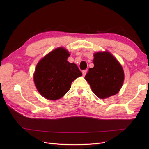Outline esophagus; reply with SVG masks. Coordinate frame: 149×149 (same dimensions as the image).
Here are the masks:
<instances>
[{"label":"esophagus","mask_w":149,"mask_h":149,"mask_svg":"<svg viewBox=\"0 0 149 149\" xmlns=\"http://www.w3.org/2000/svg\"><path fill=\"white\" fill-rule=\"evenodd\" d=\"M83 76H84L86 74V73H87V70H83Z\"/></svg>","instance_id":"obj_1"}]
</instances>
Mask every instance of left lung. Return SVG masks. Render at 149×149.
Listing matches in <instances>:
<instances>
[{
    "label": "left lung",
    "instance_id": "8db88e82",
    "mask_svg": "<svg viewBox=\"0 0 149 149\" xmlns=\"http://www.w3.org/2000/svg\"><path fill=\"white\" fill-rule=\"evenodd\" d=\"M93 64L84 77L93 92L100 99L118 93L124 80V73L115 57L108 52H97L94 54Z\"/></svg>",
    "mask_w": 149,
    "mask_h": 149
}]
</instances>
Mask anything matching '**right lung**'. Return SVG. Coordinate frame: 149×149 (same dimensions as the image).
I'll return each mask as SVG.
<instances>
[{"label": "right lung", "mask_w": 149, "mask_h": 149, "mask_svg": "<svg viewBox=\"0 0 149 149\" xmlns=\"http://www.w3.org/2000/svg\"><path fill=\"white\" fill-rule=\"evenodd\" d=\"M69 52L63 48L52 50L38 63L34 81L39 93L49 100H58L70 89L71 83L82 75L75 63H69Z\"/></svg>", "instance_id": "1"}]
</instances>
